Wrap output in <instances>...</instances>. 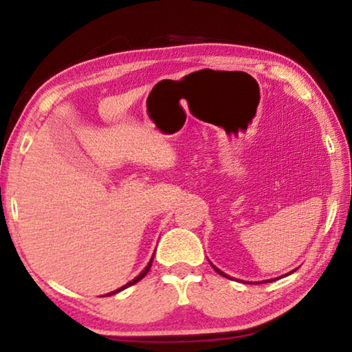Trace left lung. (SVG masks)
<instances>
[{
	"label": "left lung",
	"mask_w": 352,
	"mask_h": 352,
	"mask_svg": "<svg viewBox=\"0 0 352 352\" xmlns=\"http://www.w3.org/2000/svg\"><path fill=\"white\" fill-rule=\"evenodd\" d=\"M211 265H212V264H211ZM212 269H214V270H216V272L219 273V275H222V276H226V278H230L228 275H225V273H223L222 270H219V269H217V267H214V265H212ZM230 279H231V278H230ZM264 283H267V281H264ZM270 283H272V279H270Z\"/></svg>",
	"instance_id": "obj_1"
}]
</instances>
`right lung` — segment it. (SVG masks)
<instances>
[{"instance_id":"obj_1","label":"right lung","mask_w":352,"mask_h":352,"mask_svg":"<svg viewBox=\"0 0 352 352\" xmlns=\"http://www.w3.org/2000/svg\"><path fill=\"white\" fill-rule=\"evenodd\" d=\"M153 256H155V254H153ZM152 261H153V258L151 259V262H148V264H147V267H146V269H144V270H142V272L140 273V275H138V276H136L135 279H132V281H130V283H127L126 285H122V287H121V289H118V290H115V292H110V294H107L105 296L115 295V294H118V292H121V290H124V289H127V287H130V285H133V284H136V283H138V281H141V279H142V278H144V276L147 275V272H148V270H151V267H152Z\"/></svg>"}]
</instances>
